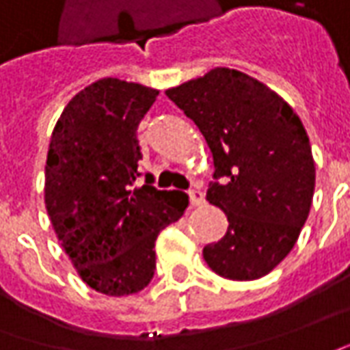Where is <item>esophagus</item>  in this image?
Returning <instances> with one entry per match:
<instances>
[{"label": "esophagus", "instance_id": "obj_1", "mask_svg": "<svg viewBox=\"0 0 350 350\" xmlns=\"http://www.w3.org/2000/svg\"><path fill=\"white\" fill-rule=\"evenodd\" d=\"M189 201H191V205L193 206H199L205 203V193L197 187V189H191L189 191Z\"/></svg>", "mask_w": 350, "mask_h": 350}]
</instances>
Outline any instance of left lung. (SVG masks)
Here are the masks:
<instances>
[{"label":"left lung","mask_w":350,"mask_h":350,"mask_svg":"<svg viewBox=\"0 0 350 350\" xmlns=\"http://www.w3.org/2000/svg\"><path fill=\"white\" fill-rule=\"evenodd\" d=\"M193 120L215 161L208 203L228 216V232L203 249L216 274L258 280L289 255L305 226L316 168L301 118L268 85L218 66L166 90Z\"/></svg>","instance_id":"8db88e82"}]
</instances>
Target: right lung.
Masks as SVG:
<instances>
[{
	"instance_id": "right-lung-1",
	"label": "right lung",
	"mask_w": 350,
	"mask_h": 350,
	"mask_svg": "<svg viewBox=\"0 0 350 350\" xmlns=\"http://www.w3.org/2000/svg\"><path fill=\"white\" fill-rule=\"evenodd\" d=\"M159 90L103 78L59 116L45 163V208L78 275L109 297L142 291L155 274V241L189 205L182 191L134 187L137 124Z\"/></svg>"
}]
</instances>
